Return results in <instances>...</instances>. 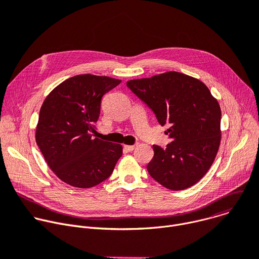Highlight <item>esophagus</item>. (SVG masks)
<instances>
[{
	"label": "esophagus",
	"instance_id": "obj_1",
	"mask_svg": "<svg viewBox=\"0 0 259 259\" xmlns=\"http://www.w3.org/2000/svg\"><path fill=\"white\" fill-rule=\"evenodd\" d=\"M135 146H124V150H126L127 152H132L134 150Z\"/></svg>",
	"mask_w": 259,
	"mask_h": 259
}]
</instances>
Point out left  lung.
Instances as JSON below:
<instances>
[{
    "label": "left lung",
    "instance_id": "obj_1",
    "mask_svg": "<svg viewBox=\"0 0 259 259\" xmlns=\"http://www.w3.org/2000/svg\"><path fill=\"white\" fill-rule=\"evenodd\" d=\"M127 87L155 113L171 143L153 146L154 157L147 165L150 176L171 190L196 184L217 155L221 109L200 80L170 71L151 78L127 81Z\"/></svg>",
    "mask_w": 259,
    "mask_h": 259
}]
</instances>
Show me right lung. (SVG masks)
Segmentation results:
<instances>
[{
    "mask_svg": "<svg viewBox=\"0 0 259 259\" xmlns=\"http://www.w3.org/2000/svg\"><path fill=\"white\" fill-rule=\"evenodd\" d=\"M120 79L91 74L60 83L45 98L39 113L36 143L51 169L77 188L96 186L113 171L121 145L94 138L103 95Z\"/></svg>",
    "mask_w": 259,
    "mask_h": 259,
    "instance_id": "1",
    "label": "right lung"
}]
</instances>
